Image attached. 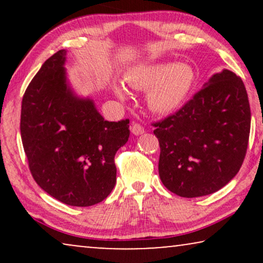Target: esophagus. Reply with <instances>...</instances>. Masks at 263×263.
Listing matches in <instances>:
<instances>
[{"instance_id": "1", "label": "esophagus", "mask_w": 263, "mask_h": 263, "mask_svg": "<svg viewBox=\"0 0 263 263\" xmlns=\"http://www.w3.org/2000/svg\"><path fill=\"white\" fill-rule=\"evenodd\" d=\"M130 130L134 135H141V134H143V132H145V129H143L141 124L133 123L132 127H130Z\"/></svg>"}]
</instances>
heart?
<instances>
[{
	"mask_svg": "<svg viewBox=\"0 0 263 263\" xmlns=\"http://www.w3.org/2000/svg\"><path fill=\"white\" fill-rule=\"evenodd\" d=\"M195 80L196 74L192 66L176 62L140 64L125 74V82L130 87L148 89L147 105L160 115L181 109L192 93ZM115 92L121 99L127 97V91L121 85L115 86Z\"/></svg>",
	"mask_w": 263,
	"mask_h": 263,
	"instance_id": "obj_1",
	"label": "heart"
}]
</instances>
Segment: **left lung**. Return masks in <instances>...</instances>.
Listing matches in <instances>:
<instances>
[{"mask_svg":"<svg viewBox=\"0 0 263 263\" xmlns=\"http://www.w3.org/2000/svg\"><path fill=\"white\" fill-rule=\"evenodd\" d=\"M250 106L242 79L224 69L177 112L157 122L159 176L176 195L199 197L225 186L246 157Z\"/></svg>","mask_w":263,"mask_h":263,"instance_id":"obj_1","label":"left lung"}]
</instances>
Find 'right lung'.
<instances>
[{
    "instance_id": "right-lung-1",
    "label": "right lung",
    "mask_w": 263,
    "mask_h": 263,
    "mask_svg": "<svg viewBox=\"0 0 263 263\" xmlns=\"http://www.w3.org/2000/svg\"><path fill=\"white\" fill-rule=\"evenodd\" d=\"M66 50L45 61L25 91L20 132L41 188L61 202H102L116 184L115 154L128 141L129 120L109 122L68 84Z\"/></svg>"
}]
</instances>
